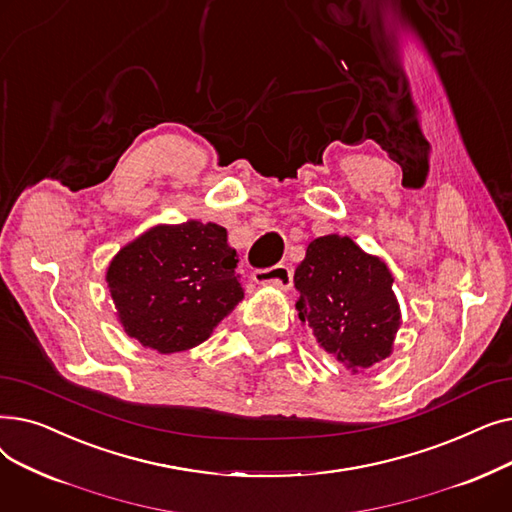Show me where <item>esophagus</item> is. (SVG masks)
<instances>
[{
	"mask_svg": "<svg viewBox=\"0 0 512 512\" xmlns=\"http://www.w3.org/2000/svg\"><path fill=\"white\" fill-rule=\"evenodd\" d=\"M253 280L257 284H278L282 288H288L292 284V272L284 263L272 267H257V270H253Z\"/></svg>",
	"mask_w": 512,
	"mask_h": 512,
	"instance_id": "obj_1",
	"label": "esophagus"
}]
</instances>
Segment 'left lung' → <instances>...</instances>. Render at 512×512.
<instances>
[{"label":"left lung","mask_w":512,"mask_h":512,"mask_svg":"<svg viewBox=\"0 0 512 512\" xmlns=\"http://www.w3.org/2000/svg\"><path fill=\"white\" fill-rule=\"evenodd\" d=\"M384 261L363 253L348 236H321L294 272L297 311L317 342L359 371L392 353L400 311Z\"/></svg>","instance_id":"1"}]
</instances>
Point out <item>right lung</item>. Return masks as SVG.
Wrapping results in <instances>:
<instances>
[{"label": "right lung", "instance_id": "add662e5", "mask_svg": "<svg viewBox=\"0 0 512 512\" xmlns=\"http://www.w3.org/2000/svg\"><path fill=\"white\" fill-rule=\"evenodd\" d=\"M236 261L218 224L191 220L145 232L107 270L126 334L164 355L201 344L245 297Z\"/></svg>", "mask_w": 512, "mask_h": 512}]
</instances>
